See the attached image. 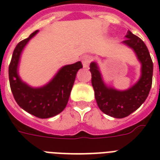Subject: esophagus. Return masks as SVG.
<instances>
[{"label":"esophagus","instance_id":"obj_1","mask_svg":"<svg viewBox=\"0 0 160 160\" xmlns=\"http://www.w3.org/2000/svg\"><path fill=\"white\" fill-rule=\"evenodd\" d=\"M81 60H82L83 66L85 68L89 67V65L92 61V56L90 55H83L82 58H81Z\"/></svg>","mask_w":160,"mask_h":160}]
</instances>
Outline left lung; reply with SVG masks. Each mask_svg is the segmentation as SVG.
<instances>
[{
	"instance_id": "1",
	"label": "left lung",
	"mask_w": 160,
	"mask_h": 160,
	"mask_svg": "<svg viewBox=\"0 0 160 160\" xmlns=\"http://www.w3.org/2000/svg\"><path fill=\"white\" fill-rule=\"evenodd\" d=\"M123 43L131 47L142 64V75L136 85L125 91L107 88L95 62L90 64L91 84L100 109L105 114L117 119L128 116L145 101L149 95L153 79V61L149 50L141 39L128 31Z\"/></svg>"
}]
</instances>
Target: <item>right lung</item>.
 Returning <instances> with one entry per match:
<instances>
[{
  "instance_id": "add662e5",
  "label": "right lung",
  "mask_w": 160,
  "mask_h": 160,
  "mask_svg": "<svg viewBox=\"0 0 160 160\" xmlns=\"http://www.w3.org/2000/svg\"><path fill=\"white\" fill-rule=\"evenodd\" d=\"M37 31L20 41L13 51L9 65V80L11 92L21 108L41 119L51 118L63 111L67 105L76 73L83 67L80 61L65 65L48 85L39 89L29 87L20 80L17 65L21 51Z\"/></svg>"
}]
</instances>
